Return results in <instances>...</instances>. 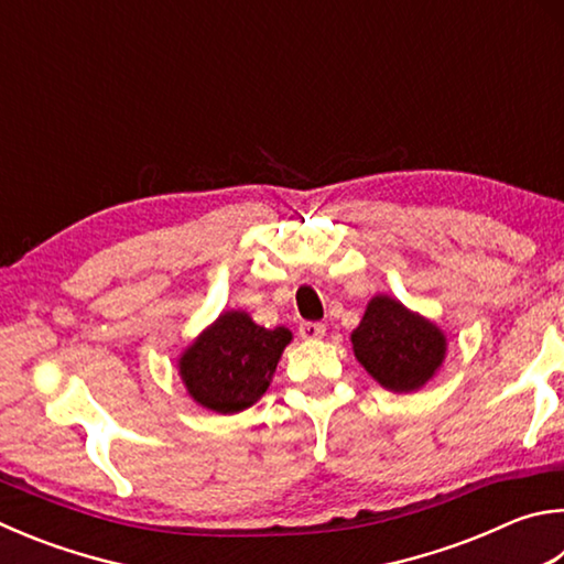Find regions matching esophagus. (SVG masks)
<instances>
[{"instance_id":"obj_1","label":"esophagus","mask_w":564,"mask_h":564,"mask_svg":"<svg viewBox=\"0 0 564 564\" xmlns=\"http://www.w3.org/2000/svg\"><path fill=\"white\" fill-rule=\"evenodd\" d=\"M299 330L305 340H317V337L325 335V325L323 323H301Z\"/></svg>"}]
</instances>
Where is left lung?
Instances as JSON below:
<instances>
[{"mask_svg": "<svg viewBox=\"0 0 564 564\" xmlns=\"http://www.w3.org/2000/svg\"><path fill=\"white\" fill-rule=\"evenodd\" d=\"M355 357L377 382L394 392H414L434 377L444 360L442 330L402 303L377 295L352 333Z\"/></svg>", "mask_w": 564, "mask_h": 564, "instance_id": "1", "label": "left lung"}]
</instances>
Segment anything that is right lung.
Returning a JSON list of instances; mask_svg holds the SVG:
<instances>
[{
	"mask_svg": "<svg viewBox=\"0 0 564 564\" xmlns=\"http://www.w3.org/2000/svg\"><path fill=\"white\" fill-rule=\"evenodd\" d=\"M291 343L285 327L265 330L247 313H224L180 360V375L202 406L234 414L259 402Z\"/></svg>",
	"mask_w": 564,
	"mask_h": 564,
	"instance_id": "right-lung-1",
	"label": "right lung"
}]
</instances>
